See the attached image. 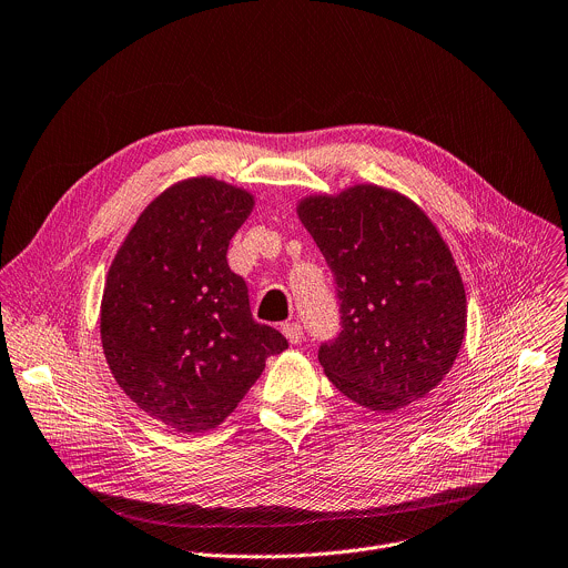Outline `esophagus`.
Wrapping results in <instances>:
<instances>
[{
  "instance_id": "obj_1",
  "label": "esophagus",
  "mask_w": 568,
  "mask_h": 568,
  "mask_svg": "<svg viewBox=\"0 0 568 568\" xmlns=\"http://www.w3.org/2000/svg\"><path fill=\"white\" fill-rule=\"evenodd\" d=\"M281 329H283V334H285V338H287L290 343H294V345L301 343V338H303V327H301V323H296V321H294V323H285Z\"/></svg>"
}]
</instances>
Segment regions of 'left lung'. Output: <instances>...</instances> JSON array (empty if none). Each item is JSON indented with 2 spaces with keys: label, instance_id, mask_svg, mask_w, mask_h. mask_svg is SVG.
<instances>
[{
  "label": "left lung",
  "instance_id": "8db88e82",
  "mask_svg": "<svg viewBox=\"0 0 568 568\" xmlns=\"http://www.w3.org/2000/svg\"><path fill=\"white\" fill-rule=\"evenodd\" d=\"M336 281L343 329L318 361L338 393L397 413L435 390L466 334V290L428 214L379 184L296 203Z\"/></svg>",
  "mask_w": 568,
  "mask_h": 568
}]
</instances>
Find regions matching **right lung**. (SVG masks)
I'll return each instance as SVG.
<instances>
[{"label":"right lung","instance_id":"1","mask_svg":"<svg viewBox=\"0 0 568 568\" xmlns=\"http://www.w3.org/2000/svg\"><path fill=\"white\" fill-rule=\"evenodd\" d=\"M256 205L212 175L155 196L122 241L102 292L100 338L113 379L149 417L182 435L219 428L287 347L252 318L227 247Z\"/></svg>","mask_w":568,"mask_h":568}]
</instances>
